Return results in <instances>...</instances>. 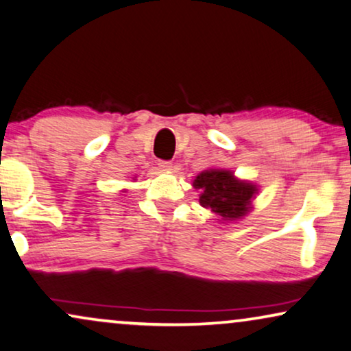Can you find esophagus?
<instances>
[{"label": "esophagus", "mask_w": 351, "mask_h": 351, "mask_svg": "<svg viewBox=\"0 0 351 351\" xmlns=\"http://www.w3.org/2000/svg\"><path fill=\"white\" fill-rule=\"evenodd\" d=\"M158 167H160L163 171H170L171 167H173V163L171 162H167V160H160V162H158Z\"/></svg>", "instance_id": "34e87169"}]
</instances>
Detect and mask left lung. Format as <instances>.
<instances>
[{
    "mask_svg": "<svg viewBox=\"0 0 351 351\" xmlns=\"http://www.w3.org/2000/svg\"><path fill=\"white\" fill-rule=\"evenodd\" d=\"M193 186L200 189L199 202L218 217V223H234L247 217L254 208V199L258 186L241 180L234 171L224 168H207L193 180Z\"/></svg>",
    "mask_w": 351,
    "mask_h": 351,
    "instance_id": "1",
    "label": "left lung"
}]
</instances>
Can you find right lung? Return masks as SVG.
I'll return each instance as SVG.
<instances>
[{
  "instance_id": "right-lung-1",
  "label": "right lung",
  "mask_w": 351,
  "mask_h": 351,
  "mask_svg": "<svg viewBox=\"0 0 351 351\" xmlns=\"http://www.w3.org/2000/svg\"><path fill=\"white\" fill-rule=\"evenodd\" d=\"M125 191H127V189H123V191H121V193H125Z\"/></svg>"
}]
</instances>
